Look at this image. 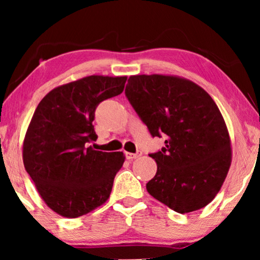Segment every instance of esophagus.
Masks as SVG:
<instances>
[{"label": "esophagus", "instance_id": "esophagus-1", "mask_svg": "<svg viewBox=\"0 0 260 260\" xmlns=\"http://www.w3.org/2000/svg\"><path fill=\"white\" fill-rule=\"evenodd\" d=\"M141 156V152H136V154H134V152H125V157L127 159H135V158H138Z\"/></svg>", "mask_w": 260, "mask_h": 260}]
</instances>
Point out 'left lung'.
<instances>
[{
  "label": "left lung",
  "instance_id": "8db88e82",
  "mask_svg": "<svg viewBox=\"0 0 260 260\" xmlns=\"http://www.w3.org/2000/svg\"><path fill=\"white\" fill-rule=\"evenodd\" d=\"M125 95L152 137L165 147L148 193L181 214L207 206L219 193L232 162L226 123L215 102L193 81L176 76H131Z\"/></svg>",
  "mask_w": 260,
  "mask_h": 260
}]
</instances>
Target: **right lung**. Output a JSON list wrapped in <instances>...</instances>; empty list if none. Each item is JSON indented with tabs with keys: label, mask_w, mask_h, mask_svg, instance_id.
<instances>
[{
	"label": "right lung",
	"mask_w": 260,
	"mask_h": 260,
	"mask_svg": "<svg viewBox=\"0 0 260 260\" xmlns=\"http://www.w3.org/2000/svg\"><path fill=\"white\" fill-rule=\"evenodd\" d=\"M126 77L88 76L42 98L23 140V165L52 211L78 218L102 206L122 168V151L94 150L98 104L123 92Z\"/></svg>",
	"instance_id": "add662e5"
}]
</instances>
